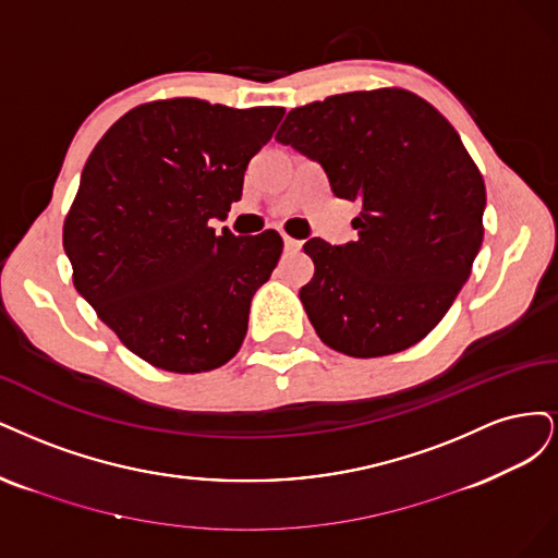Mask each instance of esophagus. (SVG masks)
Here are the masks:
<instances>
[{"label": "esophagus", "mask_w": 558, "mask_h": 558, "mask_svg": "<svg viewBox=\"0 0 558 558\" xmlns=\"http://www.w3.org/2000/svg\"><path fill=\"white\" fill-rule=\"evenodd\" d=\"M282 243H284V253H299L301 250V241H296V239L282 236Z\"/></svg>", "instance_id": "1"}]
</instances>
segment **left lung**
<instances>
[{"instance_id": "1", "label": "left lung", "mask_w": 558, "mask_h": 558, "mask_svg": "<svg viewBox=\"0 0 558 558\" xmlns=\"http://www.w3.org/2000/svg\"><path fill=\"white\" fill-rule=\"evenodd\" d=\"M276 141L325 169L338 199L359 202V239L303 253L315 276L301 303L322 343L371 359L434 329L469 280L487 204L457 130L401 87L333 95L290 111Z\"/></svg>"}]
</instances>
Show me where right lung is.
<instances>
[{"mask_svg":"<svg viewBox=\"0 0 558 558\" xmlns=\"http://www.w3.org/2000/svg\"><path fill=\"white\" fill-rule=\"evenodd\" d=\"M284 109L161 99L124 113L87 157L64 220L78 294L122 345L171 373L220 368L239 352L250 303L271 278L280 233L218 236L247 161Z\"/></svg>","mask_w":558,"mask_h":558,"instance_id":"1","label":"right lung"}]
</instances>
